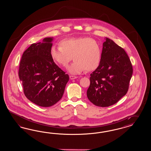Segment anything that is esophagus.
Instances as JSON below:
<instances>
[{"label": "esophagus", "instance_id": "obj_1", "mask_svg": "<svg viewBox=\"0 0 151 151\" xmlns=\"http://www.w3.org/2000/svg\"><path fill=\"white\" fill-rule=\"evenodd\" d=\"M70 80H73V79H75V78H77L78 77L77 76H72V75H70Z\"/></svg>", "mask_w": 151, "mask_h": 151}]
</instances>
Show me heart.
<instances>
[{"label":"heart","mask_w":151,"mask_h":151,"mask_svg":"<svg viewBox=\"0 0 151 151\" xmlns=\"http://www.w3.org/2000/svg\"><path fill=\"white\" fill-rule=\"evenodd\" d=\"M59 47L51 48V58L55 64L66 67L72 60L73 63L68 68L69 73L80 74L85 70L92 71L100 64L102 51L100 44L87 37L65 39L59 43Z\"/></svg>","instance_id":"1"}]
</instances>
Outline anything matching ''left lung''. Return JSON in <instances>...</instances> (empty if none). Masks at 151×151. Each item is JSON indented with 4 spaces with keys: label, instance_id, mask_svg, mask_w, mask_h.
<instances>
[{
    "label": "left lung",
    "instance_id": "left-lung-1",
    "mask_svg": "<svg viewBox=\"0 0 151 151\" xmlns=\"http://www.w3.org/2000/svg\"><path fill=\"white\" fill-rule=\"evenodd\" d=\"M132 73V66L126 51L106 37L100 64L90 74L87 98L97 106L114 105L127 92Z\"/></svg>",
    "mask_w": 151,
    "mask_h": 151
}]
</instances>
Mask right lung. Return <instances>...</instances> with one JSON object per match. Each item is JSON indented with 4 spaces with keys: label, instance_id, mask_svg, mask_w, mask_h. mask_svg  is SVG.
<instances>
[{
    "label": "right lung",
    "instance_id": "right-lung-1",
    "mask_svg": "<svg viewBox=\"0 0 151 151\" xmlns=\"http://www.w3.org/2000/svg\"><path fill=\"white\" fill-rule=\"evenodd\" d=\"M53 37L34 43L23 53L20 62L19 77L27 99L41 107L55 105L62 98L68 74L59 68L51 58Z\"/></svg>",
    "mask_w": 151,
    "mask_h": 151
}]
</instances>
